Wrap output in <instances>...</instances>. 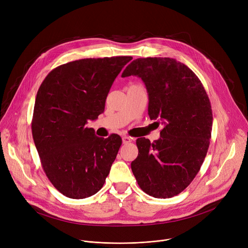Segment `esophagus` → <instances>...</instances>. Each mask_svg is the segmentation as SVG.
<instances>
[{
  "mask_svg": "<svg viewBox=\"0 0 248 248\" xmlns=\"http://www.w3.org/2000/svg\"><path fill=\"white\" fill-rule=\"evenodd\" d=\"M131 140H132V138L129 137V136H123V142H124V144H127V143L131 142Z\"/></svg>",
  "mask_w": 248,
  "mask_h": 248,
  "instance_id": "34e87169",
  "label": "esophagus"
}]
</instances>
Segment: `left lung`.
I'll return each mask as SVG.
<instances>
[{"label":"left lung","instance_id":"obj_1","mask_svg":"<svg viewBox=\"0 0 248 248\" xmlns=\"http://www.w3.org/2000/svg\"><path fill=\"white\" fill-rule=\"evenodd\" d=\"M144 82L150 119L164 124L159 140L138 138L131 170L140 188L155 198H170L185 190L206 157L213 124L208 95L192 70L170 58H139L122 78Z\"/></svg>","mask_w":248,"mask_h":248}]
</instances>
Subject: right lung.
Listing matches in <instances>:
<instances>
[{
    "instance_id": "right-lung-1",
    "label": "right lung",
    "mask_w": 248,
    "mask_h": 248,
    "mask_svg": "<svg viewBox=\"0 0 248 248\" xmlns=\"http://www.w3.org/2000/svg\"><path fill=\"white\" fill-rule=\"evenodd\" d=\"M132 57L82 59L54 68L40 85L31 123L42 168L64 196L82 199L104 186L122 138L85 126L105 110L113 82Z\"/></svg>"
}]
</instances>
